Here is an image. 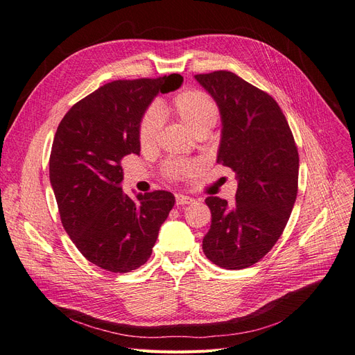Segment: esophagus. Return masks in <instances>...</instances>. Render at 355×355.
<instances>
[{
	"label": "esophagus",
	"instance_id": "esophagus-1",
	"mask_svg": "<svg viewBox=\"0 0 355 355\" xmlns=\"http://www.w3.org/2000/svg\"><path fill=\"white\" fill-rule=\"evenodd\" d=\"M193 202H194L193 198L184 196V194H177V196H175L177 207H182V205H189V203H193Z\"/></svg>",
	"mask_w": 355,
	"mask_h": 355
}]
</instances>
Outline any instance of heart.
<instances>
[{
	"mask_svg": "<svg viewBox=\"0 0 355 355\" xmlns=\"http://www.w3.org/2000/svg\"><path fill=\"white\" fill-rule=\"evenodd\" d=\"M171 112L184 122L194 135L209 132L218 121V107L215 101L203 91L186 89L174 97L171 103ZM162 123V112L157 105L148 107L140 121L139 137L140 143L144 147L152 146L156 139ZM199 165L194 161H168L164 166V174L166 178L180 181L186 180L198 173Z\"/></svg>",
	"mask_w": 355,
	"mask_h": 355,
	"instance_id": "heart-1",
	"label": "heart"
}]
</instances>
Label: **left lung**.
I'll use <instances>...</instances> for the list:
<instances>
[{
  "label": "left lung",
  "mask_w": 355,
  "mask_h": 355,
  "mask_svg": "<svg viewBox=\"0 0 355 355\" xmlns=\"http://www.w3.org/2000/svg\"><path fill=\"white\" fill-rule=\"evenodd\" d=\"M194 79L221 115L216 162L236 173V203L209 196L211 228L203 252L215 266L242 270L270 252L282 236L298 193L300 156L277 101L233 72Z\"/></svg>",
  "instance_id": "8db88e82"
}]
</instances>
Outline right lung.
<instances>
[{
    "label": "right lung",
    "instance_id": "add662e5",
    "mask_svg": "<svg viewBox=\"0 0 355 355\" xmlns=\"http://www.w3.org/2000/svg\"><path fill=\"white\" fill-rule=\"evenodd\" d=\"M181 84L178 73L109 83L73 105L57 127L50 182L62 224L79 252L103 270L143 266L174 207L165 190L123 193L121 161L140 155V121L153 98Z\"/></svg>",
    "mask_w": 355,
    "mask_h": 355
}]
</instances>
